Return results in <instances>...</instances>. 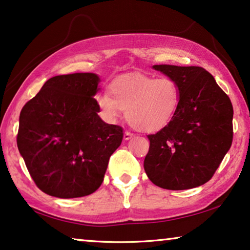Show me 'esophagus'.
I'll return each mask as SVG.
<instances>
[{
    "label": "esophagus",
    "mask_w": 250,
    "mask_h": 250,
    "mask_svg": "<svg viewBox=\"0 0 250 250\" xmlns=\"http://www.w3.org/2000/svg\"><path fill=\"white\" fill-rule=\"evenodd\" d=\"M133 136H135V135H133V133L125 131V135H124V139H125V140H129V139H131V138H132Z\"/></svg>",
    "instance_id": "34e87169"
}]
</instances>
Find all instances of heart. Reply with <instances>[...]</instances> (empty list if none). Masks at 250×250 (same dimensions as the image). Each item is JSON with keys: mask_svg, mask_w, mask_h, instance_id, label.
I'll return each mask as SVG.
<instances>
[{"mask_svg": "<svg viewBox=\"0 0 250 250\" xmlns=\"http://www.w3.org/2000/svg\"><path fill=\"white\" fill-rule=\"evenodd\" d=\"M110 94L96 98L101 117L113 124L125 111L129 125L141 132H156L169 124L181 102L178 84L170 77L131 75L118 78Z\"/></svg>", "mask_w": 250, "mask_h": 250, "instance_id": "obj_1", "label": "heart"}]
</instances>
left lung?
Returning <instances> with one entry per match:
<instances>
[{
	"label": "left lung",
	"mask_w": 250,
	"mask_h": 250,
	"mask_svg": "<svg viewBox=\"0 0 250 250\" xmlns=\"http://www.w3.org/2000/svg\"><path fill=\"white\" fill-rule=\"evenodd\" d=\"M180 86L181 102L172 121L149 135L144 168L155 185L181 191L206 184L232 143L230 99L202 67L154 65Z\"/></svg>",
	"instance_id": "1"
}]
</instances>
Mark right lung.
Instances as JSON below:
<instances>
[{
    "mask_svg": "<svg viewBox=\"0 0 250 250\" xmlns=\"http://www.w3.org/2000/svg\"><path fill=\"white\" fill-rule=\"evenodd\" d=\"M100 82L94 73L51 77L22 107L19 151L32 180L48 195L92 194L121 145L124 129L99 115L94 96Z\"/></svg>",
    "mask_w": 250,
    "mask_h": 250,
    "instance_id": "obj_1",
    "label": "right lung"
}]
</instances>
